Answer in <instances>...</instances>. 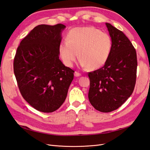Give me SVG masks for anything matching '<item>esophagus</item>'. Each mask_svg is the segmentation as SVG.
Here are the masks:
<instances>
[{
    "label": "esophagus",
    "instance_id": "obj_1",
    "mask_svg": "<svg viewBox=\"0 0 150 150\" xmlns=\"http://www.w3.org/2000/svg\"><path fill=\"white\" fill-rule=\"evenodd\" d=\"M81 74L79 73V72H77V71H75L74 72V76H76V77H79V76H81Z\"/></svg>",
    "mask_w": 150,
    "mask_h": 150
}]
</instances>
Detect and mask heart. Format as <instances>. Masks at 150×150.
<instances>
[{"label": "heart", "instance_id": "1", "mask_svg": "<svg viewBox=\"0 0 150 150\" xmlns=\"http://www.w3.org/2000/svg\"><path fill=\"white\" fill-rule=\"evenodd\" d=\"M112 49L110 35L94 27L71 29L59 45V54L64 64L71 67L78 52L81 67L89 70L100 68L108 61Z\"/></svg>", "mask_w": 150, "mask_h": 150}]
</instances>
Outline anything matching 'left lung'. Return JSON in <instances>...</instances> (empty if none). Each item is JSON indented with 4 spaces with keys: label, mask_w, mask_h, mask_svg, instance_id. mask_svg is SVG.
<instances>
[{
    "label": "left lung",
    "mask_w": 150,
    "mask_h": 150,
    "mask_svg": "<svg viewBox=\"0 0 150 150\" xmlns=\"http://www.w3.org/2000/svg\"><path fill=\"white\" fill-rule=\"evenodd\" d=\"M112 40L110 55L100 69L89 72L88 98L96 110H117L132 94L137 79V52L122 31L106 23Z\"/></svg>",
    "instance_id": "left-lung-1"
}]
</instances>
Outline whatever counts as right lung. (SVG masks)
Segmentation results:
<instances>
[{
    "mask_svg": "<svg viewBox=\"0 0 150 150\" xmlns=\"http://www.w3.org/2000/svg\"><path fill=\"white\" fill-rule=\"evenodd\" d=\"M66 26L39 25L22 40L13 72L22 97L43 112L57 110L64 102L74 71L59 59L58 47Z\"/></svg>",
    "mask_w": 150,
    "mask_h": 150,
    "instance_id": "obj_1",
    "label": "right lung"
}]
</instances>
